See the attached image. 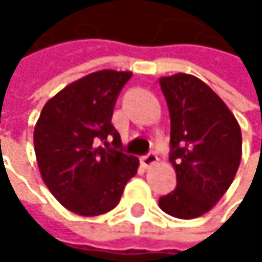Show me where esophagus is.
<instances>
[{
    "label": "esophagus",
    "mask_w": 262,
    "mask_h": 262,
    "mask_svg": "<svg viewBox=\"0 0 262 262\" xmlns=\"http://www.w3.org/2000/svg\"><path fill=\"white\" fill-rule=\"evenodd\" d=\"M156 162H157V154H156V152H149V154H146V156L141 157V163H143L144 168L152 166Z\"/></svg>",
    "instance_id": "esophagus-1"
}]
</instances>
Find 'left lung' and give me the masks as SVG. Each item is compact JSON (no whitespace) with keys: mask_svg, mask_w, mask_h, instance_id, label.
<instances>
[{"mask_svg":"<svg viewBox=\"0 0 262 262\" xmlns=\"http://www.w3.org/2000/svg\"><path fill=\"white\" fill-rule=\"evenodd\" d=\"M160 88L169 110V162L178 185L159 206L190 220L212 209L229 188L242 157V134L225 102L200 78L176 74L160 78Z\"/></svg>","mask_w":262,"mask_h":262,"instance_id":"obj_1","label":"left lung"}]
</instances>
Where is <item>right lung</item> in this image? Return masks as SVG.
Returning a JSON list of instances; mask_svg holds the SVG:
<instances>
[{
	"instance_id": "obj_1",
	"label": "right lung",
	"mask_w": 262,
	"mask_h": 262,
	"mask_svg": "<svg viewBox=\"0 0 262 262\" xmlns=\"http://www.w3.org/2000/svg\"><path fill=\"white\" fill-rule=\"evenodd\" d=\"M130 77L132 72L99 70L70 83L45 103L36 124L34 150L42 179L78 215L115 209L127 181L137 174L138 159L119 150L121 137L112 124L118 96Z\"/></svg>"
}]
</instances>
